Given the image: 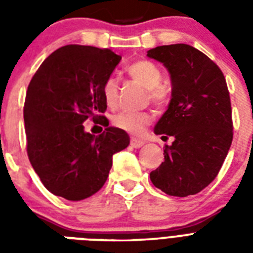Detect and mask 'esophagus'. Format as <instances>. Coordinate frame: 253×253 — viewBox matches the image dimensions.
<instances>
[{
	"instance_id": "1",
	"label": "esophagus",
	"mask_w": 253,
	"mask_h": 253,
	"mask_svg": "<svg viewBox=\"0 0 253 253\" xmlns=\"http://www.w3.org/2000/svg\"><path fill=\"white\" fill-rule=\"evenodd\" d=\"M131 147H134V148H140L142 146H144V140H140L138 138H131L130 140Z\"/></svg>"
}]
</instances>
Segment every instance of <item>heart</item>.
Here are the masks:
<instances>
[{
    "label": "heart",
    "instance_id": "1",
    "mask_svg": "<svg viewBox=\"0 0 253 253\" xmlns=\"http://www.w3.org/2000/svg\"><path fill=\"white\" fill-rule=\"evenodd\" d=\"M127 75L147 89V99L158 109H164L170 102V89L163 84V73L158 65L150 60H136L126 68ZM103 101L109 107H115L118 102V83L109 77L102 85ZM154 115L150 110L119 111L111 118L117 128L132 135L142 134L143 128L152 122Z\"/></svg>",
    "mask_w": 253,
    "mask_h": 253
}]
</instances>
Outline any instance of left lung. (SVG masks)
Segmentation results:
<instances>
[{"instance_id":"left-lung-1","label":"left lung","mask_w":253,"mask_h":253,"mask_svg":"<svg viewBox=\"0 0 253 253\" xmlns=\"http://www.w3.org/2000/svg\"><path fill=\"white\" fill-rule=\"evenodd\" d=\"M147 55L166 65L172 80V99L155 134L174 139L166 146L164 162L150 173L151 181L169 196H193L218 176L231 147L226 79L211 59L189 44L160 45Z\"/></svg>"}]
</instances>
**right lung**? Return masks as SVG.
Listing matches in <instances>:
<instances>
[{"mask_svg": "<svg viewBox=\"0 0 253 253\" xmlns=\"http://www.w3.org/2000/svg\"><path fill=\"white\" fill-rule=\"evenodd\" d=\"M122 57L109 48L68 44L56 49L30 81L23 118L27 156L47 190L69 201L93 196L106 182L126 131L109 126L102 85ZM87 119L107 127L85 133Z\"/></svg>", "mask_w": 253, "mask_h": 253, "instance_id": "add662e5", "label": "right lung"}]
</instances>
